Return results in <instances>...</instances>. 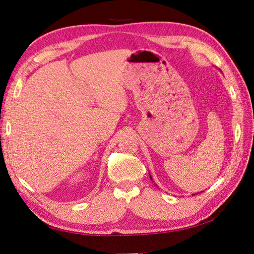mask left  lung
<instances>
[{
	"label": "left lung",
	"instance_id": "8db88e82",
	"mask_svg": "<svg viewBox=\"0 0 254 254\" xmlns=\"http://www.w3.org/2000/svg\"><path fill=\"white\" fill-rule=\"evenodd\" d=\"M150 180H152V178H151V176H150Z\"/></svg>",
	"mask_w": 254,
	"mask_h": 254
}]
</instances>
